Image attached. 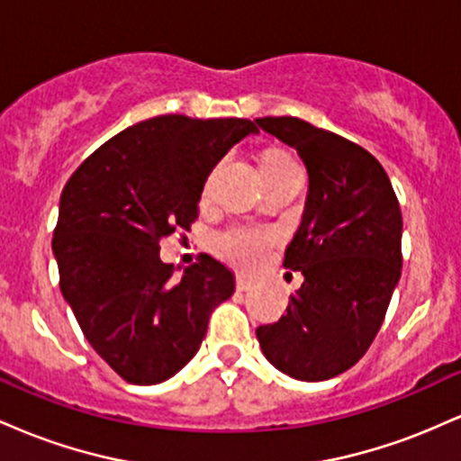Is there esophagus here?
Instances as JSON below:
<instances>
[{
	"label": "esophagus",
	"mask_w": 461,
	"mask_h": 461,
	"mask_svg": "<svg viewBox=\"0 0 461 461\" xmlns=\"http://www.w3.org/2000/svg\"><path fill=\"white\" fill-rule=\"evenodd\" d=\"M256 279H251V277H245V275H238L236 277V288L240 290V293H247V290H253L256 288Z\"/></svg>",
	"instance_id": "34e87169"
}]
</instances>
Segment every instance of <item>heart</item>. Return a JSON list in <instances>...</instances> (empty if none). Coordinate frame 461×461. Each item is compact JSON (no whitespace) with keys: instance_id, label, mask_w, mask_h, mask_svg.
I'll list each match as a JSON object with an SVG mask.
<instances>
[{"instance_id":"obj_1","label":"heart","mask_w":461,"mask_h":461,"mask_svg":"<svg viewBox=\"0 0 461 461\" xmlns=\"http://www.w3.org/2000/svg\"><path fill=\"white\" fill-rule=\"evenodd\" d=\"M288 164H297L294 158L284 149H268L262 153L260 168L271 171V168L288 167ZM271 234L264 230H256V227H230V230L221 231L214 238V251L230 262L231 267L238 268H253L258 267L267 256L268 247H271Z\"/></svg>"}]
</instances>
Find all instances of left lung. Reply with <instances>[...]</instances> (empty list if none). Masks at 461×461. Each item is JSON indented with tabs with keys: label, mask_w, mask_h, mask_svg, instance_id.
Here are the masks:
<instances>
[{
	"label": "left lung",
	"mask_w": 461,
	"mask_h": 461,
	"mask_svg": "<svg viewBox=\"0 0 461 461\" xmlns=\"http://www.w3.org/2000/svg\"><path fill=\"white\" fill-rule=\"evenodd\" d=\"M256 123L308 168L303 216L284 258L303 284L256 336L288 377L325 382L351 368L382 327L403 264L399 201L382 164L356 142L297 116Z\"/></svg>",
	"instance_id": "1"
}]
</instances>
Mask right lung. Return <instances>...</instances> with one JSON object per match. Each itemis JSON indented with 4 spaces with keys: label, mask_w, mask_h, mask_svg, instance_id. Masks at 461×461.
Here are the masks:
<instances>
[{
    "label": "right lung",
    "mask_w": 461,
    "mask_h": 461,
    "mask_svg": "<svg viewBox=\"0 0 461 461\" xmlns=\"http://www.w3.org/2000/svg\"><path fill=\"white\" fill-rule=\"evenodd\" d=\"M249 134L258 128L247 119L153 116L99 147L62 190L51 240L62 297L125 382L179 373L234 294V273L208 253L176 277L160 240L197 219L205 179Z\"/></svg>",
    "instance_id": "1"
}]
</instances>
